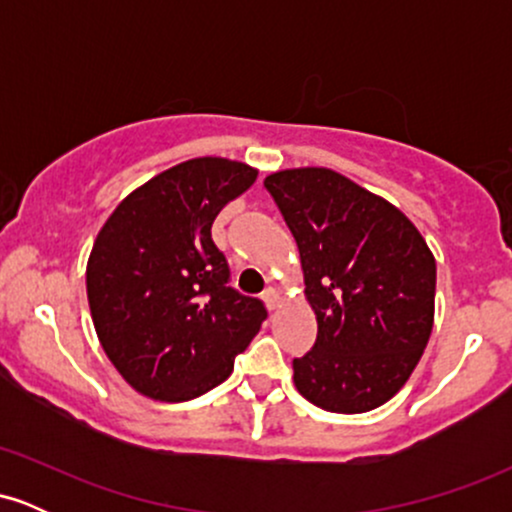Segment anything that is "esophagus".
I'll list each match as a JSON object with an SVG mask.
<instances>
[{
    "instance_id": "obj_1",
    "label": "esophagus",
    "mask_w": 512,
    "mask_h": 512,
    "mask_svg": "<svg viewBox=\"0 0 512 512\" xmlns=\"http://www.w3.org/2000/svg\"><path fill=\"white\" fill-rule=\"evenodd\" d=\"M262 301L267 305L269 310H276V305H279V291L276 289H267L262 293Z\"/></svg>"
}]
</instances>
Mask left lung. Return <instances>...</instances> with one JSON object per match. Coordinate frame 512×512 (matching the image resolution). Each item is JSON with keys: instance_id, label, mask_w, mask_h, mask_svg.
<instances>
[{"instance_id": "8db88e82", "label": "left lung", "mask_w": 512, "mask_h": 512, "mask_svg": "<svg viewBox=\"0 0 512 512\" xmlns=\"http://www.w3.org/2000/svg\"><path fill=\"white\" fill-rule=\"evenodd\" d=\"M264 187L296 238L317 317L313 349L293 358L296 390L334 414L380 407L431 337L433 252L402 211L330 168L279 170Z\"/></svg>"}]
</instances>
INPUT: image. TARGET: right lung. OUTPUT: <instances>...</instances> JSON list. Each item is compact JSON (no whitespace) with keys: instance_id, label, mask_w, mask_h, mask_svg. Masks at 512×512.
<instances>
[{"instance_id":"add662e5","label":"right lung","mask_w":512,"mask_h":512,"mask_svg":"<svg viewBox=\"0 0 512 512\" xmlns=\"http://www.w3.org/2000/svg\"><path fill=\"white\" fill-rule=\"evenodd\" d=\"M228 158H192L127 195L105 221L86 267L103 351L142 395L187 402L233 373L267 310L238 293L211 223L255 182Z\"/></svg>"}]
</instances>
